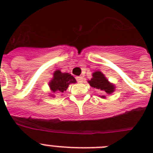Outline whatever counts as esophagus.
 Listing matches in <instances>:
<instances>
[{
    "instance_id": "34e87169",
    "label": "esophagus",
    "mask_w": 153,
    "mask_h": 153,
    "mask_svg": "<svg viewBox=\"0 0 153 153\" xmlns=\"http://www.w3.org/2000/svg\"><path fill=\"white\" fill-rule=\"evenodd\" d=\"M76 80L77 82H82L83 81V78H82V76H77Z\"/></svg>"
}]
</instances>
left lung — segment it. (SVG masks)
Wrapping results in <instances>:
<instances>
[{
    "mask_svg": "<svg viewBox=\"0 0 153 153\" xmlns=\"http://www.w3.org/2000/svg\"><path fill=\"white\" fill-rule=\"evenodd\" d=\"M91 87L98 89L106 94H111L114 91V86L108 82L104 74L100 71H96L93 74V78L88 82ZM102 98H105L102 96Z\"/></svg>",
    "mask_w": 153,
    "mask_h": 153,
    "instance_id": "obj_1",
    "label": "left lung"
}]
</instances>
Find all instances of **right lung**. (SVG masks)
Returning <instances> with one entry per match:
<instances>
[{
    "mask_svg": "<svg viewBox=\"0 0 153 153\" xmlns=\"http://www.w3.org/2000/svg\"><path fill=\"white\" fill-rule=\"evenodd\" d=\"M76 80L69 73H62L60 71H56L54 73L52 80L49 82L50 88L53 92L63 93L67 91L71 83H75Z\"/></svg>",
    "mask_w": 153,
    "mask_h": 153,
    "instance_id": "obj_1",
    "label": "right lung"
}]
</instances>
